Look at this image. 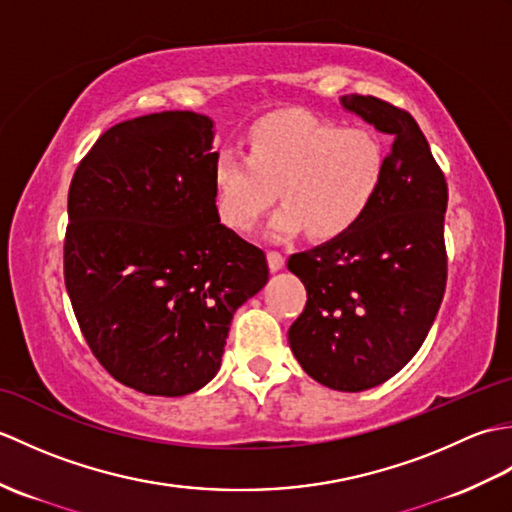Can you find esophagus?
<instances>
[{
	"label": "esophagus",
	"instance_id": "1",
	"mask_svg": "<svg viewBox=\"0 0 512 512\" xmlns=\"http://www.w3.org/2000/svg\"><path fill=\"white\" fill-rule=\"evenodd\" d=\"M284 264H286V257L281 255L279 250H268V266H270V270L284 268Z\"/></svg>",
	"mask_w": 512,
	"mask_h": 512
}]
</instances>
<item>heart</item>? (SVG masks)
<instances>
[{
    "instance_id": "heart-1",
    "label": "heart",
    "mask_w": 512,
    "mask_h": 512,
    "mask_svg": "<svg viewBox=\"0 0 512 512\" xmlns=\"http://www.w3.org/2000/svg\"><path fill=\"white\" fill-rule=\"evenodd\" d=\"M385 165L383 140L369 127H343L310 114L266 118L250 132L248 154L237 147L217 151L220 215L237 231H250L281 189L277 237L306 228L317 239L339 237L378 198Z\"/></svg>"
}]
</instances>
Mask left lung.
I'll use <instances>...</instances> for the list:
<instances>
[{"label":"left lung","mask_w":512,"mask_h":512,"mask_svg":"<svg viewBox=\"0 0 512 512\" xmlns=\"http://www.w3.org/2000/svg\"><path fill=\"white\" fill-rule=\"evenodd\" d=\"M341 103L391 136L385 180L352 231L290 255L288 270L303 281L308 301L288 341L317 383L363 391L411 361L440 310L449 189L407 110L361 94Z\"/></svg>","instance_id":"8db88e82"}]
</instances>
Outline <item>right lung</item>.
Returning a JSON list of instances; mask_svg holds the SVG:
<instances>
[{
  "label": "right lung",
  "instance_id": "obj_1",
  "mask_svg": "<svg viewBox=\"0 0 512 512\" xmlns=\"http://www.w3.org/2000/svg\"><path fill=\"white\" fill-rule=\"evenodd\" d=\"M211 118L138 116L107 129L68 191L63 279L107 374L184 396L220 369L233 312L268 281L266 253L220 222Z\"/></svg>",
  "mask_w": 512,
  "mask_h": 512
}]
</instances>
